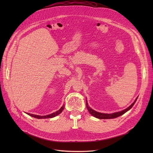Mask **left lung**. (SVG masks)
<instances>
[{
	"instance_id": "left-lung-1",
	"label": "left lung",
	"mask_w": 153,
	"mask_h": 153,
	"mask_svg": "<svg viewBox=\"0 0 153 153\" xmlns=\"http://www.w3.org/2000/svg\"><path fill=\"white\" fill-rule=\"evenodd\" d=\"M137 98H138V97L136 98V100L134 101V102L130 106H128L127 108L124 109V110H123L122 111H120V112H115V113H113V114H104V113H101V112H96V111L94 110L93 109H92L90 107V106H89V105H88V103H87V100H86V106H87V108L88 111H89V113L92 115V116H94V117L98 118V119H114V118H116L117 117L121 116V115H122L123 114H124L126 113V112H128V110H130L133 107V106L134 105V104L135 103Z\"/></svg>"
}]
</instances>
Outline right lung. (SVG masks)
I'll list each match as a JSON object with an SVG mask.
<instances>
[{
	"label": "right lung",
	"instance_id": "right-lung-1",
	"mask_svg": "<svg viewBox=\"0 0 153 153\" xmlns=\"http://www.w3.org/2000/svg\"><path fill=\"white\" fill-rule=\"evenodd\" d=\"M64 105H63L61 106V108H60L59 110L56 111L55 112H53L52 114H49V115H34V114H29V113H27V114H28L29 115H30V116H31V117H35V118H37V119L52 118V117L57 116V115H58L59 114H61L62 112V110H64Z\"/></svg>",
	"mask_w": 153,
	"mask_h": 153
}]
</instances>
